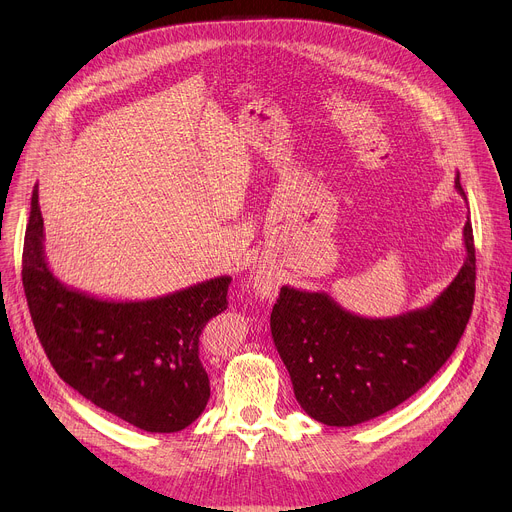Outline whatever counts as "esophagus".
I'll return each instance as SVG.
<instances>
[{"instance_id":"34e87169","label":"esophagus","mask_w":512,"mask_h":512,"mask_svg":"<svg viewBox=\"0 0 512 512\" xmlns=\"http://www.w3.org/2000/svg\"><path fill=\"white\" fill-rule=\"evenodd\" d=\"M279 289V277L269 269H257L253 279V291L259 300H273Z\"/></svg>"}]
</instances>
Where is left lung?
I'll use <instances>...</instances> for the list:
<instances>
[{"instance_id":"obj_1","label":"left lung","mask_w":512,"mask_h":512,"mask_svg":"<svg viewBox=\"0 0 512 512\" xmlns=\"http://www.w3.org/2000/svg\"><path fill=\"white\" fill-rule=\"evenodd\" d=\"M456 190L466 198L456 174ZM466 259L429 306L362 318L324 291L283 285L271 312V336L302 409L324 425L375 419L417 393L456 350L472 314L476 249L470 218Z\"/></svg>"}]
</instances>
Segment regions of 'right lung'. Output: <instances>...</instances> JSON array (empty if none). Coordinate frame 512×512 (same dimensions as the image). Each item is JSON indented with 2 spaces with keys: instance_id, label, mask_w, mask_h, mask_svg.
<instances>
[{
  "instance_id": "1",
  "label": "right lung",
  "mask_w": 512,
  "mask_h": 512,
  "mask_svg": "<svg viewBox=\"0 0 512 512\" xmlns=\"http://www.w3.org/2000/svg\"><path fill=\"white\" fill-rule=\"evenodd\" d=\"M22 281L54 371L93 405L152 433L180 431L204 411L210 383L198 342L206 322L229 306V275L141 302L72 289L46 263L34 186Z\"/></svg>"
}]
</instances>
